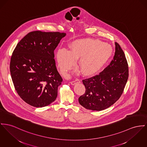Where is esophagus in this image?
Returning a JSON list of instances; mask_svg holds the SVG:
<instances>
[{"label": "esophagus", "mask_w": 147, "mask_h": 147, "mask_svg": "<svg viewBox=\"0 0 147 147\" xmlns=\"http://www.w3.org/2000/svg\"><path fill=\"white\" fill-rule=\"evenodd\" d=\"M79 82H80V80H79V79H76L75 80H74V81H71L70 83H71V85H75L76 84H77V83H79Z\"/></svg>", "instance_id": "obj_1"}]
</instances>
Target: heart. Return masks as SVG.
Segmentation results:
<instances>
[{
	"label": "heart",
	"instance_id": "obj_1",
	"mask_svg": "<svg viewBox=\"0 0 147 147\" xmlns=\"http://www.w3.org/2000/svg\"><path fill=\"white\" fill-rule=\"evenodd\" d=\"M70 51L59 49L57 60L61 70L71 69L78 59V64L85 75H92L98 72L106 64L112 54L111 46L98 39H79L69 45ZM65 76L69 74L63 72Z\"/></svg>",
	"mask_w": 147,
	"mask_h": 147
}]
</instances>
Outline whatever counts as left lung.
I'll return each mask as SVG.
<instances>
[{"instance_id": "8db88e82", "label": "left lung", "mask_w": 147, "mask_h": 147, "mask_svg": "<svg viewBox=\"0 0 147 147\" xmlns=\"http://www.w3.org/2000/svg\"><path fill=\"white\" fill-rule=\"evenodd\" d=\"M113 59L98 75L82 80L86 91L78 98L81 105L101 111L113 105L121 96L127 82L129 70L124 52L115 42Z\"/></svg>"}]
</instances>
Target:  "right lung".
Returning a JSON list of instances; mask_svg holds the SVG:
<instances>
[{
  "label": "right lung",
  "mask_w": 147,
  "mask_h": 147,
  "mask_svg": "<svg viewBox=\"0 0 147 147\" xmlns=\"http://www.w3.org/2000/svg\"><path fill=\"white\" fill-rule=\"evenodd\" d=\"M65 33L34 31L20 40L10 59V71L21 98L36 108L47 106L57 96L61 78L54 50Z\"/></svg>",
  "instance_id": "1"
}]
</instances>
